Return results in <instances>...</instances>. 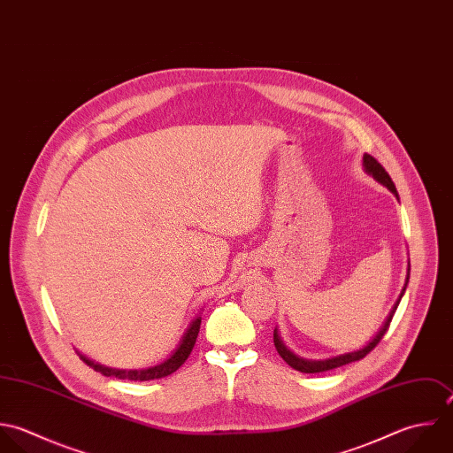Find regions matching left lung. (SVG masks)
<instances>
[{
	"instance_id": "8db88e82",
	"label": "left lung",
	"mask_w": 453,
	"mask_h": 453,
	"mask_svg": "<svg viewBox=\"0 0 453 453\" xmlns=\"http://www.w3.org/2000/svg\"><path fill=\"white\" fill-rule=\"evenodd\" d=\"M364 166H365V170H367L374 179H378V180H380L381 184H385L392 193H395V195H397V189H395V184H394L392 177L388 175V172L383 168V165H381L374 156H371V154H364ZM408 280H410V269H408L406 285H408ZM406 285H404V288H403V292H401L399 299H397V302L394 303V307H392V311H390V314H388V318H387L385 325H383V326L380 328V332L376 334V337H374V339H372L365 348H362V349H358V351L346 353V355H341V357H334V358H328V360H303V358L296 357L290 349H287V348H285V344L281 342V339H280V335H278V332H276V330H274V346H276L278 353L283 357V360H285L288 365H292L294 369H297V371H301V372H309V374H314V372H325V371H330V369H335V367H341V365H346V364L357 362V360L364 358L367 353H371V351L378 346V342L383 339V335L387 334V330H388V326H390V321H392V318H394V314H395V309H397L399 302H401L403 296H404V292H406Z\"/></svg>"
}]
</instances>
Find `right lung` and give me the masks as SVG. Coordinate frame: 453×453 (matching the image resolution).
<instances>
[{
	"label": "right lung",
	"instance_id": "obj_1",
	"mask_svg": "<svg viewBox=\"0 0 453 453\" xmlns=\"http://www.w3.org/2000/svg\"><path fill=\"white\" fill-rule=\"evenodd\" d=\"M200 316L195 318L189 325V328L186 330L180 344L177 346V349L165 360L161 362L159 365H154L150 369H142V371H121V369H111V367H104L100 364H95L91 360H88L86 357H81L89 367H93L96 372H102L104 376H114V378H119V380H130V381H150V380H159V378H165L172 372H175L184 362L186 358L189 357L195 342H196V335H198V330H200Z\"/></svg>",
	"mask_w": 453,
	"mask_h": 453
}]
</instances>
